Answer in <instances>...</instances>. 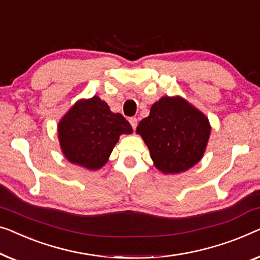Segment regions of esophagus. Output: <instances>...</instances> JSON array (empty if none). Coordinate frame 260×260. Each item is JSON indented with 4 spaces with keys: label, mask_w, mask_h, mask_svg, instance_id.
Masks as SVG:
<instances>
[{
    "label": "esophagus",
    "mask_w": 260,
    "mask_h": 260,
    "mask_svg": "<svg viewBox=\"0 0 260 260\" xmlns=\"http://www.w3.org/2000/svg\"><path fill=\"white\" fill-rule=\"evenodd\" d=\"M129 122L131 124V126H133V129L136 130V127H137V118L136 117H131L129 119Z\"/></svg>",
    "instance_id": "34e87169"
}]
</instances>
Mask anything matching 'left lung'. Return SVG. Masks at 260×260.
<instances>
[{"label":"left lung","instance_id":"obj_1","mask_svg":"<svg viewBox=\"0 0 260 260\" xmlns=\"http://www.w3.org/2000/svg\"><path fill=\"white\" fill-rule=\"evenodd\" d=\"M137 134L144 139L153 164L163 174H179L204 155L211 133L206 116L182 97H161L142 119Z\"/></svg>","mask_w":260,"mask_h":260}]
</instances>
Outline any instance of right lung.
<instances>
[{
    "label": "right lung",
    "mask_w": 260,
    "mask_h": 260,
    "mask_svg": "<svg viewBox=\"0 0 260 260\" xmlns=\"http://www.w3.org/2000/svg\"><path fill=\"white\" fill-rule=\"evenodd\" d=\"M63 155L73 164L99 170L108 161L122 134H133L130 123L121 114L93 96L81 100L63 116L57 126Z\"/></svg>",
    "instance_id": "1"
}]
</instances>
